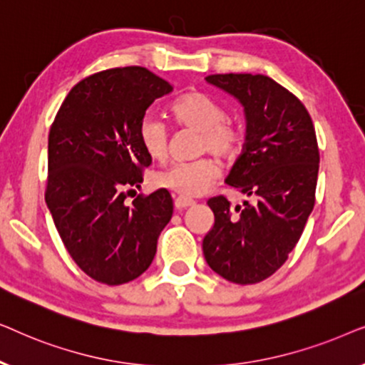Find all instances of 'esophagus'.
Here are the masks:
<instances>
[{
  "label": "esophagus",
  "instance_id": "34e87169",
  "mask_svg": "<svg viewBox=\"0 0 365 365\" xmlns=\"http://www.w3.org/2000/svg\"><path fill=\"white\" fill-rule=\"evenodd\" d=\"M174 206H176V209H179V211H182V209H187L194 206V201L192 199H187V197H182V196H176L174 197Z\"/></svg>",
  "mask_w": 365,
  "mask_h": 365
}]
</instances>
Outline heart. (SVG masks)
<instances>
[{
  "instance_id": "1",
  "label": "heart",
  "mask_w": 365,
  "mask_h": 365,
  "mask_svg": "<svg viewBox=\"0 0 365 365\" xmlns=\"http://www.w3.org/2000/svg\"><path fill=\"white\" fill-rule=\"evenodd\" d=\"M171 116L179 126L199 131V151H209L219 158H232L241 146V133L226 121L224 109L206 94L191 91L171 104ZM139 143L149 158L163 161L168 156V129L153 114H146L138 128ZM217 163L211 158L174 163L154 176L156 186L186 197L202 196L217 181Z\"/></svg>"
}]
</instances>
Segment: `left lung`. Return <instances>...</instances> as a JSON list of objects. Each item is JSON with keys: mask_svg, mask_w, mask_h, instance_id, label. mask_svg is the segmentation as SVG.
<instances>
[{"mask_svg": "<svg viewBox=\"0 0 365 365\" xmlns=\"http://www.w3.org/2000/svg\"><path fill=\"white\" fill-rule=\"evenodd\" d=\"M206 81L244 108L246 143L226 182L252 197L231 206L211 197L214 226L202 252L214 272L234 284L272 276L296 247L314 202L319 148L304 104L262 74H211Z\"/></svg>", "mask_w": 365, "mask_h": 365, "instance_id": "left-lung-1", "label": "left lung"}]
</instances>
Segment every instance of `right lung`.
Listing matches in <instances>:
<instances>
[{
  "mask_svg": "<svg viewBox=\"0 0 365 365\" xmlns=\"http://www.w3.org/2000/svg\"><path fill=\"white\" fill-rule=\"evenodd\" d=\"M173 86L141 66L91 74L74 86L48 138L46 204L64 247L94 281L119 286L141 276L173 216L166 189L138 196L151 164L138 128L154 99Z\"/></svg>",
  "mask_w": 365,
  "mask_h": 365,
  "instance_id": "1",
  "label": "right lung"
}]
</instances>
